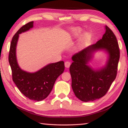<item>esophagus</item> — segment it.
I'll return each instance as SVG.
<instances>
[{
	"instance_id": "34e87169",
	"label": "esophagus",
	"mask_w": 128,
	"mask_h": 128,
	"mask_svg": "<svg viewBox=\"0 0 128 128\" xmlns=\"http://www.w3.org/2000/svg\"><path fill=\"white\" fill-rule=\"evenodd\" d=\"M70 64H71V62L69 61H66L65 62V66H66V68H69Z\"/></svg>"
}]
</instances>
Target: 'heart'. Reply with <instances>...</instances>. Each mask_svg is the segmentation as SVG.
Returning a JSON list of instances; mask_svg holds the SVG:
<instances>
[{
    "instance_id": "heart-1",
    "label": "heart",
    "mask_w": 128,
    "mask_h": 128,
    "mask_svg": "<svg viewBox=\"0 0 128 128\" xmlns=\"http://www.w3.org/2000/svg\"><path fill=\"white\" fill-rule=\"evenodd\" d=\"M82 32V30L81 28H73L71 31L72 33V36L74 38H77L78 36H79ZM91 40V35L88 33H86L84 34H83L81 37H80V40H78L77 44V47L78 48H83L85 46H86V44H88V42Z\"/></svg>"
}]
</instances>
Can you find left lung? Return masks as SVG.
I'll return each instance as SVG.
<instances>
[{
  "instance_id": "8db88e82",
  "label": "left lung",
  "mask_w": 128,
  "mask_h": 128,
  "mask_svg": "<svg viewBox=\"0 0 128 128\" xmlns=\"http://www.w3.org/2000/svg\"><path fill=\"white\" fill-rule=\"evenodd\" d=\"M102 38L72 56L69 68L72 88L77 98L83 102L93 101L103 97L115 80L120 59V49L115 35L106 26ZM99 49L108 54L106 66L95 70L87 64L93 53Z\"/></svg>"
}]
</instances>
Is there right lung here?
<instances>
[{
    "mask_svg": "<svg viewBox=\"0 0 128 128\" xmlns=\"http://www.w3.org/2000/svg\"><path fill=\"white\" fill-rule=\"evenodd\" d=\"M33 21L22 26L13 36L9 52V62L12 80L21 93L31 100L40 101L46 98L51 92L56 79L63 73V61L51 63L34 73L27 72L18 66L16 59V46L19 34L33 27Z\"/></svg>",
    "mask_w": 128,
    "mask_h": 128,
    "instance_id": "right-lung-1",
    "label": "right lung"
}]
</instances>
